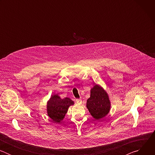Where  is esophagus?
<instances>
[{
  "label": "esophagus",
  "instance_id": "esophagus-1",
  "mask_svg": "<svg viewBox=\"0 0 155 155\" xmlns=\"http://www.w3.org/2000/svg\"><path fill=\"white\" fill-rule=\"evenodd\" d=\"M76 102H77L78 104H81L82 100L80 99H76Z\"/></svg>",
  "mask_w": 155,
  "mask_h": 155
}]
</instances>
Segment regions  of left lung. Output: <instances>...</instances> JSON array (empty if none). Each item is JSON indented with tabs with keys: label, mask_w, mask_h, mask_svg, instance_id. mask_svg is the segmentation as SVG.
<instances>
[{
	"label": "left lung",
	"mask_w": 155,
	"mask_h": 155,
	"mask_svg": "<svg viewBox=\"0 0 155 155\" xmlns=\"http://www.w3.org/2000/svg\"><path fill=\"white\" fill-rule=\"evenodd\" d=\"M110 105L107 92L99 85H94L86 102V107L92 117L97 120L105 117L110 111Z\"/></svg>",
	"instance_id": "obj_1"
}]
</instances>
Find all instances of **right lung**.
<instances>
[{"instance_id": "right-lung-1", "label": "right lung", "mask_w": 155, "mask_h": 155, "mask_svg": "<svg viewBox=\"0 0 155 155\" xmlns=\"http://www.w3.org/2000/svg\"><path fill=\"white\" fill-rule=\"evenodd\" d=\"M74 104V101L68 97L61 99L58 94L53 95L47 102V114L54 122L60 123L69 107Z\"/></svg>"}]
</instances>
